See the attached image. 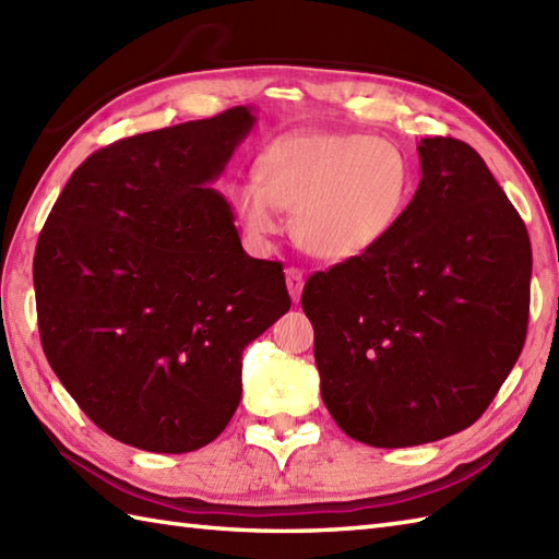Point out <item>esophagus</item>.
I'll return each instance as SVG.
<instances>
[{"label":"esophagus","instance_id":"34e87169","mask_svg":"<svg viewBox=\"0 0 559 559\" xmlns=\"http://www.w3.org/2000/svg\"><path fill=\"white\" fill-rule=\"evenodd\" d=\"M286 283H288V293H290L293 302H300V295H302V288H305L302 271L295 269V266L286 269Z\"/></svg>","mask_w":559,"mask_h":559}]
</instances>
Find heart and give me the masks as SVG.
<instances>
[{
	"label": "heart",
	"mask_w": 559,
	"mask_h": 559,
	"mask_svg": "<svg viewBox=\"0 0 559 559\" xmlns=\"http://www.w3.org/2000/svg\"><path fill=\"white\" fill-rule=\"evenodd\" d=\"M415 187L411 158L394 141L305 132L261 153L254 182L235 189V209L249 235H276L278 211L293 213V237L319 261L370 254L396 230Z\"/></svg>",
	"instance_id": "heart-1"
}]
</instances>
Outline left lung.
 Listing matches in <instances>:
<instances>
[{"instance_id": "left-lung-1", "label": "left lung", "mask_w": 559, "mask_h": 559, "mask_svg": "<svg viewBox=\"0 0 559 559\" xmlns=\"http://www.w3.org/2000/svg\"><path fill=\"white\" fill-rule=\"evenodd\" d=\"M418 153L423 177L396 230L312 273L300 300L331 418L382 449L476 423L528 329L531 240L512 201L463 141L423 139Z\"/></svg>"}]
</instances>
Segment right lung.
Returning a JSON list of instances; mask_svg holds the SVG:
<instances>
[{
  "label": "right lung",
  "instance_id": "add662e5",
  "mask_svg": "<svg viewBox=\"0 0 559 559\" xmlns=\"http://www.w3.org/2000/svg\"><path fill=\"white\" fill-rule=\"evenodd\" d=\"M254 127L245 105L120 139L83 160L33 259L45 358L120 442L185 454L242 396V350L290 310L281 261L252 259L216 189Z\"/></svg>",
  "mask_w": 559,
  "mask_h": 559
}]
</instances>
